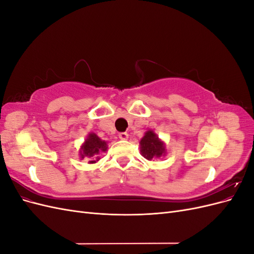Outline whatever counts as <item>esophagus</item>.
Returning a JSON list of instances; mask_svg holds the SVG:
<instances>
[{
    "label": "esophagus",
    "mask_w": 254,
    "mask_h": 254,
    "mask_svg": "<svg viewBox=\"0 0 254 254\" xmlns=\"http://www.w3.org/2000/svg\"><path fill=\"white\" fill-rule=\"evenodd\" d=\"M119 137L121 140H127L128 139V133L127 132H121L119 134Z\"/></svg>",
    "instance_id": "esophagus-1"
}]
</instances>
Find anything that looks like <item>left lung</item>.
Segmentation results:
<instances>
[{"mask_svg": "<svg viewBox=\"0 0 254 254\" xmlns=\"http://www.w3.org/2000/svg\"><path fill=\"white\" fill-rule=\"evenodd\" d=\"M140 151L141 155L147 160L163 157L166 153L165 144L152 130H148L140 141Z\"/></svg>", "mask_w": 254, "mask_h": 254, "instance_id": "obj_1", "label": "left lung"}]
</instances>
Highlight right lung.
<instances>
[{
  "mask_svg": "<svg viewBox=\"0 0 254 254\" xmlns=\"http://www.w3.org/2000/svg\"><path fill=\"white\" fill-rule=\"evenodd\" d=\"M107 142L98 137L95 133L91 132L84 140V143L81 145L79 155L80 158L83 159L84 157L90 158L89 163L93 164L96 163L99 160V153L105 152L107 150Z\"/></svg>",
  "mask_w": 254,
  "mask_h": 254,
  "instance_id": "obj_1",
  "label": "right lung"
}]
</instances>
